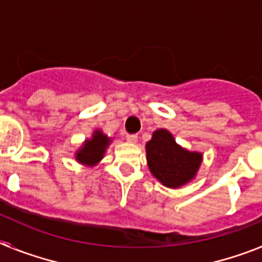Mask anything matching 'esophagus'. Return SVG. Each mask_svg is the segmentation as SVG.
Here are the masks:
<instances>
[{
    "mask_svg": "<svg viewBox=\"0 0 262 262\" xmlns=\"http://www.w3.org/2000/svg\"><path fill=\"white\" fill-rule=\"evenodd\" d=\"M126 139L128 143H133V144H135V143L138 142V135H127Z\"/></svg>",
    "mask_w": 262,
    "mask_h": 262,
    "instance_id": "1",
    "label": "esophagus"
}]
</instances>
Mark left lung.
<instances>
[{
	"instance_id": "1",
	"label": "left lung",
	"mask_w": 262,
	"mask_h": 262,
	"mask_svg": "<svg viewBox=\"0 0 262 262\" xmlns=\"http://www.w3.org/2000/svg\"><path fill=\"white\" fill-rule=\"evenodd\" d=\"M145 154L149 172L169 189H178L193 181L203 160L201 152L181 147L165 128L154 131L145 144Z\"/></svg>"
}]
</instances>
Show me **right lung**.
<instances>
[{
  "label": "right lung",
  "instance_id": "1",
  "mask_svg": "<svg viewBox=\"0 0 262 262\" xmlns=\"http://www.w3.org/2000/svg\"><path fill=\"white\" fill-rule=\"evenodd\" d=\"M111 142L113 138H108L106 134H103L102 129H94L92 138L85 139L82 145L75 152L76 161L86 166L98 165Z\"/></svg>",
  "mask_w": 262,
  "mask_h": 262
}]
</instances>
